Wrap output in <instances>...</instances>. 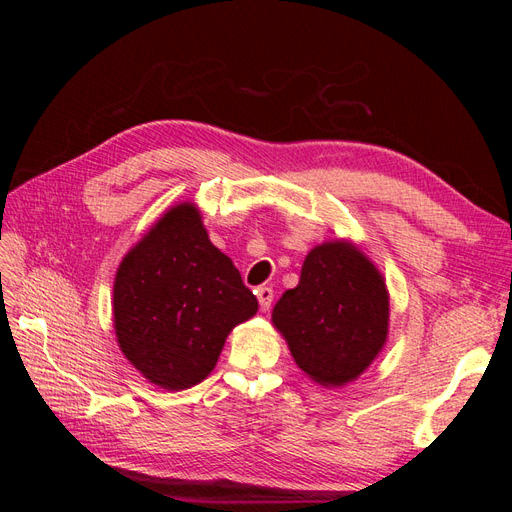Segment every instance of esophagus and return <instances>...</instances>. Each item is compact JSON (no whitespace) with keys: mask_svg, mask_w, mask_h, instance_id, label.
Instances as JSON below:
<instances>
[{"mask_svg":"<svg viewBox=\"0 0 512 512\" xmlns=\"http://www.w3.org/2000/svg\"><path fill=\"white\" fill-rule=\"evenodd\" d=\"M256 297H258V303H260L262 312H267V309L271 307V301H273V288L260 286V288L256 290Z\"/></svg>","mask_w":512,"mask_h":512,"instance_id":"esophagus-1","label":"esophagus"}]
</instances>
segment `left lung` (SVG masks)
<instances>
[{
  "label": "left lung",
  "instance_id": "obj_1",
  "mask_svg": "<svg viewBox=\"0 0 512 512\" xmlns=\"http://www.w3.org/2000/svg\"><path fill=\"white\" fill-rule=\"evenodd\" d=\"M273 324L309 378L342 386L363 374L382 350L389 292L356 247L322 243L307 254L299 286L275 303Z\"/></svg>",
  "mask_w": 512,
  "mask_h": 512
}]
</instances>
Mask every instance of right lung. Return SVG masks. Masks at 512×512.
Segmentation results:
<instances>
[{"label": "right lung", "mask_w": 512, "mask_h": 512, "mask_svg": "<svg viewBox=\"0 0 512 512\" xmlns=\"http://www.w3.org/2000/svg\"><path fill=\"white\" fill-rule=\"evenodd\" d=\"M256 312L254 292L209 241L190 203L164 213L115 277L119 346L149 382L168 391L205 380L232 327Z\"/></svg>", "instance_id": "add662e5"}]
</instances>
